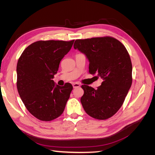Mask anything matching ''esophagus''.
Masks as SVG:
<instances>
[{
  "mask_svg": "<svg viewBox=\"0 0 155 155\" xmlns=\"http://www.w3.org/2000/svg\"><path fill=\"white\" fill-rule=\"evenodd\" d=\"M72 86H73V88H77V87H80V85H79V83H72Z\"/></svg>",
  "mask_w": 155,
  "mask_h": 155,
  "instance_id": "34e87169",
  "label": "esophagus"
}]
</instances>
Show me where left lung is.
<instances>
[{"label": "left lung", "instance_id": "8db88e82", "mask_svg": "<svg viewBox=\"0 0 155 155\" xmlns=\"http://www.w3.org/2000/svg\"><path fill=\"white\" fill-rule=\"evenodd\" d=\"M89 61V72L103 79L97 89L82 85L81 103L89 116L106 120L115 114L132 85V63L124 45L111 37L77 39L74 45Z\"/></svg>", "mask_w": 155, "mask_h": 155}]
</instances>
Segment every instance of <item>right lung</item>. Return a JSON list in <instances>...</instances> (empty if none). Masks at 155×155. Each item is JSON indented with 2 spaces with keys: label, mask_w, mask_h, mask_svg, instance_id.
<instances>
[{
  "label": "right lung",
  "mask_w": 155,
  "mask_h": 155,
  "mask_svg": "<svg viewBox=\"0 0 155 155\" xmlns=\"http://www.w3.org/2000/svg\"><path fill=\"white\" fill-rule=\"evenodd\" d=\"M74 42L37 41L28 46L18 60V92L28 110L41 121L58 118L69 99L73 88L71 84L60 87L52 79Z\"/></svg>",
  "instance_id": "obj_1"
}]
</instances>
